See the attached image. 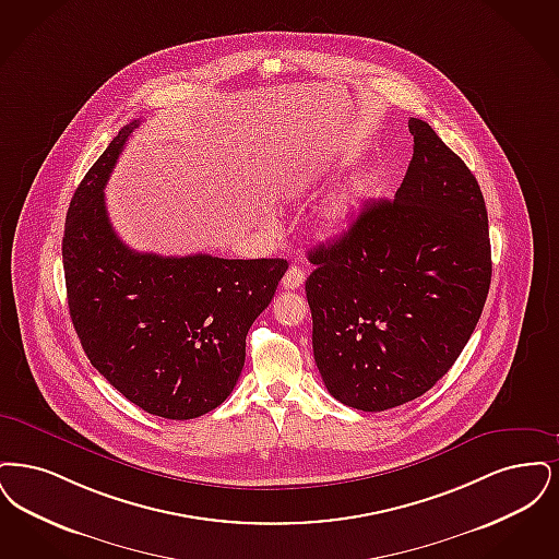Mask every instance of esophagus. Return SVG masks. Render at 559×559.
Wrapping results in <instances>:
<instances>
[{
    "mask_svg": "<svg viewBox=\"0 0 559 559\" xmlns=\"http://www.w3.org/2000/svg\"><path fill=\"white\" fill-rule=\"evenodd\" d=\"M305 277H307V273H305L302 269L292 265V267L286 271L284 280H282V286H284L286 290H296V288H300V286L305 284Z\"/></svg>",
    "mask_w": 559,
    "mask_h": 559,
    "instance_id": "1",
    "label": "esophagus"
}]
</instances>
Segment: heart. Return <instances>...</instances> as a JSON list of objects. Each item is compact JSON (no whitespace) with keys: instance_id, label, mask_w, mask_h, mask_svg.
<instances>
[{"instance_id":"b5f03b06","label":"heart","mask_w":559,"mask_h":559,"mask_svg":"<svg viewBox=\"0 0 559 559\" xmlns=\"http://www.w3.org/2000/svg\"><path fill=\"white\" fill-rule=\"evenodd\" d=\"M321 173V167H311L307 173H300L292 179V188L294 190H305L317 175ZM369 179L365 175H355L348 181H344L336 192H332L330 198L325 200V204L321 206L319 215L316 218V231L323 238H330L334 234H338L342 227L346 225L348 217L353 215V211L357 209V204L361 202L365 192H367Z\"/></svg>"}]
</instances>
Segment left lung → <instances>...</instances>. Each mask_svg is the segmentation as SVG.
<instances>
[{
	"instance_id": "8db88e82",
	"label": "left lung",
	"mask_w": 559,
	"mask_h": 559,
	"mask_svg": "<svg viewBox=\"0 0 559 559\" xmlns=\"http://www.w3.org/2000/svg\"><path fill=\"white\" fill-rule=\"evenodd\" d=\"M394 200L365 206L334 243L309 252L313 355L344 405L384 412L432 389L485 309L490 240L472 170L426 121Z\"/></svg>"
}]
</instances>
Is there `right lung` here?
Segmentation results:
<instances>
[{"label":"right lung","mask_w":559,"mask_h":559,"mask_svg":"<svg viewBox=\"0 0 559 559\" xmlns=\"http://www.w3.org/2000/svg\"><path fill=\"white\" fill-rule=\"evenodd\" d=\"M138 124L122 127L71 200L62 238L69 311L85 355L124 399L165 419H192L236 386L246 334L288 261L160 257L122 243L104 188Z\"/></svg>","instance_id":"right-lung-1"}]
</instances>
